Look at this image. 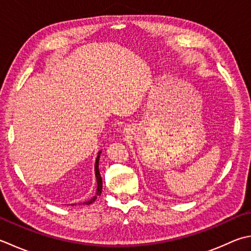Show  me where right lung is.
<instances>
[{"instance_id":"1","label":"right lung","mask_w":251,"mask_h":251,"mask_svg":"<svg viewBox=\"0 0 251 251\" xmlns=\"http://www.w3.org/2000/svg\"><path fill=\"white\" fill-rule=\"evenodd\" d=\"M100 153H101V151L99 152V153H98V156H97V159H96V164H95L96 178H97V184H98L96 196H93V197H92L90 200L86 201V202H82V204H87V205L91 204V203L93 202V201H95V200L98 198V196H100L101 193H102V177H101L100 172H99V159H100ZM75 204H76V203H75ZM78 204H80V203H78Z\"/></svg>"}]
</instances>
